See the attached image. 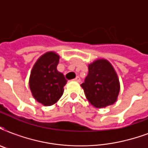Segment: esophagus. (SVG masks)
Wrapping results in <instances>:
<instances>
[{
  "mask_svg": "<svg viewBox=\"0 0 148 148\" xmlns=\"http://www.w3.org/2000/svg\"><path fill=\"white\" fill-rule=\"evenodd\" d=\"M74 81H77V82H81V78H80L79 77H76L75 79H74Z\"/></svg>",
  "mask_w": 148,
  "mask_h": 148,
  "instance_id": "esophagus-1",
  "label": "esophagus"
}]
</instances>
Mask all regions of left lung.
I'll return each instance as SVG.
<instances>
[{
    "mask_svg": "<svg viewBox=\"0 0 148 148\" xmlns=\"http://www.w3.org/2000/svg\"><path fill=\"white\" fill-rule=\"evenodd\" d=\"M81 86L88 101L97 108H105L117 101L120 84L114 67L100 59L88 66V74Z\"/></svg>",
    "mask_w": 148,
    "mask_h": 148,
    "instance_id": "8db88e82",
    "label": "left lung"
}]
</instances>
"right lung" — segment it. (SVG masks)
<instances>
[{
    "label": "right lung",
    "mask_w": 148,
    "mask_h": 148,
    "mask_svg": "<svg viewBox=\"0 0 148 148\" xmlns=\"http://www.w3.org/2000/svg\"><path fill=\"white\" fill-rule=\"evenodd\" d=\"M59 56L47 52L35 63L31 71L29 86L34 97L45 106H51L60 98L67 80L58 71Z\"/></svg>",
    "instance_id": "add662e5"
}]
</instances>
